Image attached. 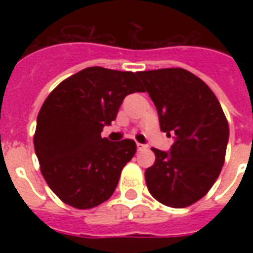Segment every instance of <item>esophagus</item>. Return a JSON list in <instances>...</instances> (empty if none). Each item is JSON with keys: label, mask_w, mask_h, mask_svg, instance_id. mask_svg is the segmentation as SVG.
Segmentation results:
<instances>
[{"label": "esophagus", "mask_w": 253, "mask_h": 253, "mask_svg": "<svg viewBox=\"0 0 253 253\" xmlns=\"http://www.w3.org/2000/svg\"><path fill=\"white\" fill-rule=\"evenodd\" d=\"M136 148H138V151H144V150H147L148 147H147L146 144H140V143H136Z\"/></svg>", "instance_id": "esophagus-1"}]
</instances>
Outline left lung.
<instances>
[{
    "label": "left lung",
    "mask_w": 253,
    "mask_h": 253,
    "mask_svg": "<svg viewBox=\"0 0 253 253\" xmlns=\"http://www.w3.org/2000/svg\"><path fill=\"white\" fill-rule=\"evenodd\" d=\"M136 75L158 109L160 130L176 135L170 154L152 148L156 160L144 173L147 188L160 204L188 208L208 194L222 170L227 118L211 89L186 69Z\"/></svg>",
    "instance_id": "left-lung-1"
}]
</instances>
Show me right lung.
Segmentation results:
<instances>
[{
    "mask_svg": "<svg viewBox=\"0 0 253 253\" xmlns=\"http://www.w3.org/2000/svg\"><path fill=\"white\" fill-rule=\"evenodd\" d=\"M143 91L134 72L89 67L57 85L42 105L34 134L41 172L64 204L86 210L113 196L134 158L131 139L101 136L127 94Z\"/></svg>",
    "mask_w": 253,
    "mask_h": 253,
    "instance_id": "1",
    "label": "right lung"
}]
</instances>
